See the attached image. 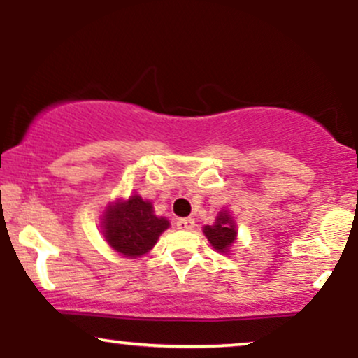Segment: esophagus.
I'll list each match as a JSON object with an SVG mask.
<instances>
[{"mask_svg":"<svg viewBox=\"0 0 358 358\" xmlns=\"http://www.w3.org/2000/svg\"><path fill=\"white\" fill-rule=\"evenodd\" d=\"M176 227H178L180 231H192V229L195 227V220L190 219V217H187V219H178L176 220Z\"/></svg>","mask_w":358,"mask_h":358,"instance_id":"1","label":"esophagus"}]
</instances>
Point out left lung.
Here are the masks:
<instances>
[{
    "mask_svg": "<svg viewBox=\"0 0 358 358\" xmlns=\"http://www.w3.org/2000/svg\"><path fill=\"white\" fill-rule=\"evenodd\" d=\"M203 234L217 252L229 254L231 252L234 242L237 241L236 219H234L232 213L229 212L227 208H222V210L217 213L215 222H213L212 225H205Z\"/></svg>",
    "mask_w": 358,
    "mask_h": 358,
    "instance_id": "obj_1",
    "label": "left lung"
}]
</instances>
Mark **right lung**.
Here are the masks:
<instances>
[{"mask_svg": "<svg viewBox=\"0 0 358 358\" xmlns=\"http://www.w3.org/2000/svg\"><path fill=\"white\" fill-rule=\"evenodd\" d=\"M102 236L119 256L136 259L155 248L156 241L170 227L166 217L155 213L153 203L138 193L129 199L109 202L101 219Z\"/></svg>", "mask_w": 358, "mask_h": 358, "instance_id": "1", "label": "right lung"}]
</instances>
